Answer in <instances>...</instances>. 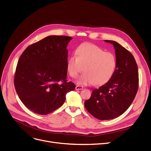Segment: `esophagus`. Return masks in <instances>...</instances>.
Masks as SVG:
<instances>
[{
	"instance_id": "obj_1",
	"label": "esophagus",
	"mask_w": 151,
	"mask_h": 151,
	"mask_svg": "<svg viewBox=\"0 0 151 151\" xmlns=\"http://www.w3.org/2000/svg\"><path fill=\"white\" fill-rule=\"evenodd\" d=\"M75 89H76V90H80V89H83V87L81 86H79V85H76Z\"/></svg>"
}]
</instances>
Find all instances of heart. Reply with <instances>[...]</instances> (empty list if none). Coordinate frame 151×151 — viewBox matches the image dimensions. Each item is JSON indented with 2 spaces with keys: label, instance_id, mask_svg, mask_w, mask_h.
Here are the masks:
<instances>
[{
  "label": "heart",
  "instance_id": "obj_1",
  "mask_svg": "<svg viewBox=\"0 0 151 151\" xmlns=\"http://www.w3.org/2000/svg\"><path fill=\"white\" fill-rule=\"evenodd\" d=\"M76 55L68 59L67 70L72 78H76L84 70L78 78V84L99 86L109 81L115 73L117 63L115 56L96 45L82 44L77 48Z\"/></svg>",
  "mask_w": 151,
  "mask_h": 151
}]
</instances>
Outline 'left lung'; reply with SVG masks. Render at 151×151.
I'll use <instances>...</instances> for the list:
<instances>
[{
	"label": "left lung",
	"mask_w": 151,
	"mask_h": 151,
	"mask_svg": "<svg viewBox=\"0 0 151 151\" xmlns=\"http://www.w3.org/2000/svg\"><path fill=\"white\" fill-rule=\"evenodd\" d=\"M114 45L116 59L115 73L110 80L93 91L85 108L101 120L114 119L123 114L133 102L138 89L139 75L133 55L118 42L105 40Z\"/></svg>",
	"instance_id": "8db88e82"
}]
</instances>
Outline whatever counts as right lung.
<instances>
[{"label": "right lung", "instance_id": "1", "mask_svg": "<svg viewBox=\"0 0 151 151\" xmlns=\"http://www.w3.org/2000/svg\"><path fill=\"white\" fill-rule=\"evenodd\" d=\"M72 37L49 36L26 49L16 68L14 85L19 99L32 112L47 115L61 107L75 85L66 80L68 44Z\"/></svg>", "mask_w": 151, "mask_h": 151}]
</instances>
